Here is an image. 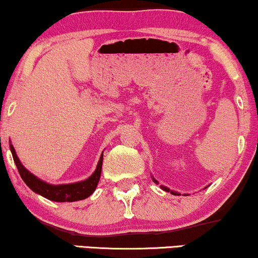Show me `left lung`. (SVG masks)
Listing matches in <instances>:
<instances>
[{"label":"left lung","instance_id":"left-lung-1","mask_svg":"<svg viewBox=\"0 0 258 258\" xmlns=\"http://www.w3.org/2000/svg\"><path fill=\"white\" fill-rule=\"evenodd\" d=\"M154 181H155V179H154ZM155 182H156V181H155ZM157 183V182H156ZM162 189H163V190H165V191H170V190H169L168 188H167V186H162ZM171 194H174V195H179V194H177V192H175V191H171Z\"/></svg>","mask_w":258,"mask_h":258}]
</instances>
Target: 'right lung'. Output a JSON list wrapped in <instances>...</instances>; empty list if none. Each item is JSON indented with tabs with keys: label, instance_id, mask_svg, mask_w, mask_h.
<instances>
[{
	"label": "right lung",
	"instance_id": "add662e5",
	"mask_svg": "<svg viewBox=\"0 0 258 258\" xmlns=\"http://www.w3.org/2000/svg\"><path fill=\"white\" fill-rule=\"evenodd\" d=\"M10 150H12L13 158L15 161V164L19 170L21 177L24 181V183L33 190V191L40 194L41 196L45 197V199L55 201V202H74V201L84 200L89 197L91 194L96 189L97 183L100 181L101 171H102V162H103V156H101L100 161H98L97 168L93 175L89 178L83 182L74 183V184H62V185H51L48 183H44L41 179L27 170L26 168L21 164V162L17 157L15 153V149L10 144Z\"/></svg>",
	"mask_w": 258,
	"mask_h": 258
}]
</instances>
